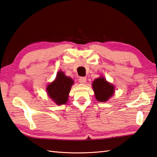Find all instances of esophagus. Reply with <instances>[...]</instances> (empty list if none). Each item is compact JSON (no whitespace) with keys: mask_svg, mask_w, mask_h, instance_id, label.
<instances>
[{"mask_svg":"<svg viewBox=\"0 0 157 157\" xmlns=\"http://www.w3.org/2000/svg\"><path fill=\"white\" fill-rule=\"evenodd\" d=\"M79 82H81V83H85V82H86V77H83V76H81V77L79 78Z\"/></svg>","mask_w":157,"mask_h":157,"instance_id":"esophagus-1","label":"esophagus"}]
</instances>
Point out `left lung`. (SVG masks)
Returning a JSON list of instances; mask_svg holds the SVG:
<instances>
[{
	"instance_id": "obj_1",
	"label": "left lung",
	"mask_w": 157,
	"mask_h": 157,
	"mask_svg": "<svg viewBox=\"0 0 157 157\" xmlns=\"http://www.w3.org/2000/svg\"><path fill=\"white\" fill-rule=\"evenodd\" d=\"M96 98L98 101L106 102L114 93V86L106 81L105 78H96L92 84Z\"/></svg>"
}]
</instances>
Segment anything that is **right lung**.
<instances>
[{
	"label": "right lung",
	"mask_w": 157,
	"mask_h": 157,
	"mask_svg": "<svg viewBox=\"0 0 157 157\" xmlns=\"http://www.w3.org/2000/svg\"><path fill=\"white\" fill-rule=\"evenodd\" d=\"M73 83L72 78L65 76L63 72H59L55 81L47 86V93L57 105H64L68 100V94Z\"/></svg>",
	"instance_id": "right-lung-1"
}]
</instances>
